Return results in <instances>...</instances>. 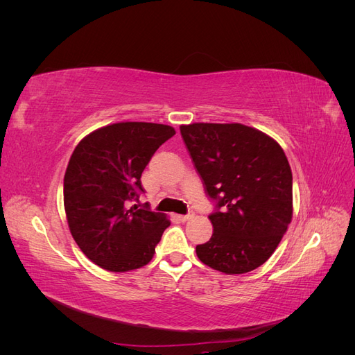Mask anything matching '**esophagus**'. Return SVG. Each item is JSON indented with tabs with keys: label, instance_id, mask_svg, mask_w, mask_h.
Here are the masks:
<instances>
[{
	"label": "esophagus",
	"instance_id": "obj_1",
	"mask_svg": "<svg viewBox=\"0 0 355 355\" xmlns=\"http://www.w3.org/2000/svg\"><path fill=\"white\" fill-rule=\"evenodd\" d=\"M192 218H194V213H192V211H189L188 214H179V220H182V222H187Z\"/></svg>",
	"mask_w": 355,
	"mask_h": 355
}]
</instances>
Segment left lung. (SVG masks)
<instances>
[{
    "label": "left lung",
    "mask_w": 355,
    "mask_h": 355,
    "mask_svg": "<svg viewBox=\"0 0 355 355\" xmlns=\"http://www.w3.org/2000/svg\"><path fill=\"white\" fill-rule=\"evenodd\" d=\"M206 196L211 239L196 247L202 263L244 274L270 259L292 220L293 178L274 139L243 124L180 125Z\"/></svg>",
    "instance_id": "obj_1"
}]
</instances>
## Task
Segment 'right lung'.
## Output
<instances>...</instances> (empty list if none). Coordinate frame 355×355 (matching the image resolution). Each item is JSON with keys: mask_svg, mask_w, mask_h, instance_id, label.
<instances>
[{"mask_svg": "<svg viewBox=\"0 0 355 355\" xmlns=\"http://www.w3.org/2000/svg\"><path fill=\"white\" fill-rule=\"evenodd\" d=\"M175 128L116 123L99 128L73 149L63 179V201L75 243L106 271L124 272L153 259L170 220L139 204L141 176Z\"/></svg>", "mask_w": 355, "mask_h": 355, "instance_id": "add662e5", "label": "right lung"}]
</instances>
